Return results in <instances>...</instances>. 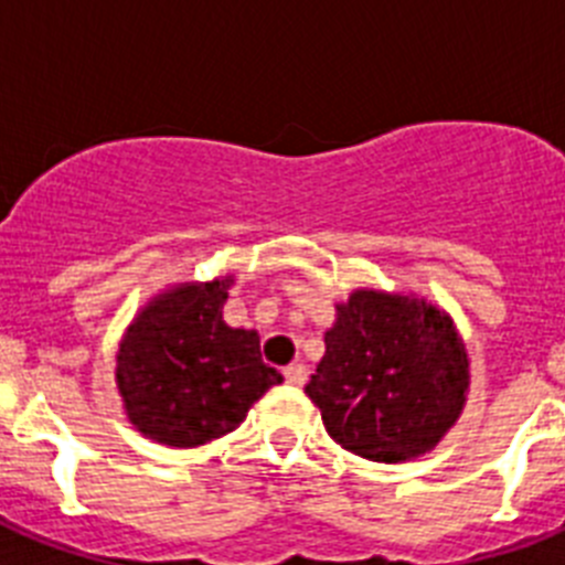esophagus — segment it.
<instances>
[{"label": "esophagus", "instance_id": "1", "mask_svg": "<svg viewBox=\"0 0 565 565\" xmlns=\"http://www.w3.org/2000/svg\"><path fill=\"white\" fill-rule=\"evenodd\" d=\"M282 376H286V382L294 384V387H302V384H306V379H308L306 364H299V362L288 364L286 371H282Z\"/></svg>", "mask_w": 565, "mask_h": 565}]
</instances>
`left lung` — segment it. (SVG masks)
Returning <instances> with one entry per match:
<instances>
[{
  "label": "left lung",
  "mask_w": 565,
  "mask_h": 565,
  "mask_svg": "<svg viewBox=\"0 0 565 565\" xmlns=\"http://www.w3.org/2000/svg\"><path fill=\"white\" fill-rule=\"evenodd\" d=\"M467 387V348L441 308L416 294L359 288L337 306L306 393L344 450L398 463L447 436Z\"/></svg>",
  "instance_id": "1"
}]
</instances>
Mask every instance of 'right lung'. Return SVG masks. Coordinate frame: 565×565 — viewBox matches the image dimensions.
<instances>
[{
  "label": "right lung",
  "instance_id": "right-lung-1",
  "mask_svg": "<svg viewBox=\"0 0 565 565\" xmlns=\"http://www.w3.org/2000/svg\"><path fill=\"white\" fill-rule=\"evenodd\" d=\"M232 282L228 274L172 286L129 322L115 382L127 418L152 441L201 447L226 436L268 387L282 382L259 356L257 331L223 322Z\"/></svg>",
  "mask_w": 565,
  "mask_h": 565
}]
</instances>
